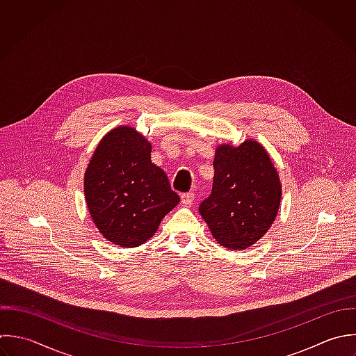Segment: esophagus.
<instances>
[{
    "label": "esophagus",
    "mask_w": 356,
    "mask_h": 356,
    "mask_svg": "<svg viewBox=\"0 0 356 356\" xmlns=\"http://www.w3.org/2000/svg\"><path fill=\"white\" fill-rule=\"evenodd\" d=\"M194 200H195V194L194 193H184V194H181V202L184 205H191L194 202Z\"/></svg>",
    "instance_id": "esophagus-1"
}]
</instances>
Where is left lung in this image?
<instances>
[{"label":"left lung","instance_id":"left-lung-1","mask_svg":"<svg viewBox=\"0 0 356 356\" xmlns=\"http://www.w3.org/2000/svg\"><path fill=\"white\" fill-rule=\"evenodd\" d=\"M211 195L200 213L215 240L229 250H245L262 238L275 222L282 184L266 149L254 140L238 147L222 144L213 159Z\"/></svg>","mask_w":356,"mask_h":356}]
</instances>
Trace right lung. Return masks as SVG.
<instances>
[{
	"label": "right lung",
	"instance_id": "obj_1",
	"mask_svg": "<svg viewBox=\"0 0 356 356\" xmlns=\"http://www.w3.org/2000/svg\"><path fill=\"white\" fill-rule=\"evenodd\" d=\"M84 195L99 233L126 248L148 241L180 201L166 173L151 162V143L130 126L112 129L97 145Z\"/></svg>",
	"mask_w": 356,
	"mask_h": 356
}]
</instances>
